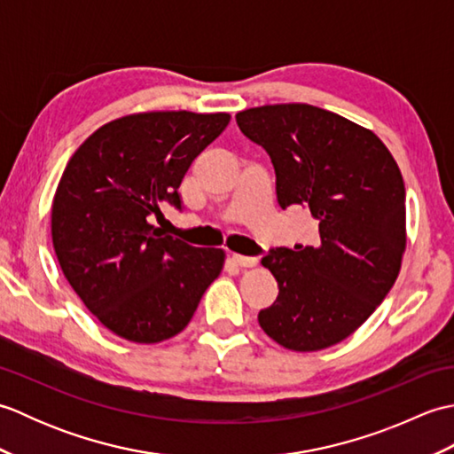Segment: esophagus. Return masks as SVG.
<instances>
[{
    "instance_id": "34e87169",
    "label": "esophagus",
    "mask_w": 454,
    "mask_h": 454,
    "mask_svg": "<svg viewBox=\"0 0 454 454\" xmlns=\"http://www.w3.org/2000/svg\"><path fill=\"white\" fill-rule=\"evenodd\" d=\"M234 263L239 267H255L257 265V259L255 257H246V255H234Z\"/></svg>"
}]
</instances>
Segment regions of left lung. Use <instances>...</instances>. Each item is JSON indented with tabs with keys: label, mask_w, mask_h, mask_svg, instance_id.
<instances>
[{
	"label": "left lung",
	"mask_w": 454,
	"mask_h": 454,
	"mask_svg": "<svg viewBox=\"0 0 454 454\" xmlns=\"http://www.w3.org/2000/svg\"><path fill=\"white\" fill-rule=\"evenodd\" d=\"M236 122L273 161L281 208L320 222V246L277 247L262 263L278 283L259 312L263 332L293 351L343 341L388 294L406 249V187L369 129L306 103L239 111Z\"/></svg>",
	"instance_id": "obj_1"
}]
</instances>
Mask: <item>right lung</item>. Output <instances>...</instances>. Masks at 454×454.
Returning <instances> with one entry per match:
<instances>
[{"instance_id": "add662e5", "label": "right lung", "mask_w": 454, "mask_h": 454, "mask_svg": "<svg viewBox=\"0 0 454 454\" xmlns=\"http://www.w3.org/2000/svg\"><path fill=\"white\" fill-rule=\"evenodd\" d=\"M228 113L152 111L103 124L74 152L52 200V244L67 283L114 335L160 343L185 330L224 252L152 224Z\"/></svg>"}]
</instances>
